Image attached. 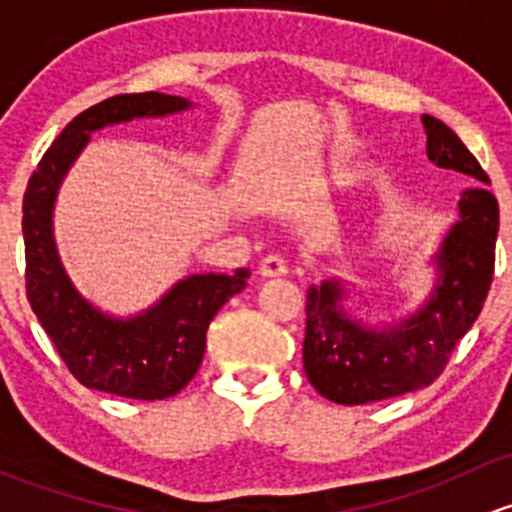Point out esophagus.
<instances>
[{"instance_id":"1","label":"esophagus","mask_w":512,"mask_h":512,"mask_svg":"<svg viewBox=\"0 0 512 512\" xmlns=\"http://www.w3.org/2000/svg\"><path fill=\"white\" fill-rule=\"evenodd\" d=\"M257 272H260V277H265V280H272V277H285L287 262L282 260L280 255H267L265 260L260 262V267H257Z\"/></svg>"}]
</instances>
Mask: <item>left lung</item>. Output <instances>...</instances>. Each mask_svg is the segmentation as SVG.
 I'll return each mask as SVG.
<instances>
[{
  "mask_svg": "<svg viewBox=\"0 0 512 512\" xmlns=\"http://www.w3.org/2000/svg\"><path fill=\"white\" fill-rule=\"evenodd\" d=\"M433 165L468 175L476 188L458 200V220L433 252V282L416 312L396 322L352 317L339 277L307 289L304 371L324 399L344 406L391 399L433 384L458 339L473 327L488 297L498 237V203L488 175L461 138L438 118L421 116Z\"/></svg>",
  "mask_w": 512,
  "mask_h": 512,
  "instance_id": "1",
  "label": "left lung"
}]
</instances>
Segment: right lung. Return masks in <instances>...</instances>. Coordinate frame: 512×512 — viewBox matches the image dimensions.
<instances>
[{
    "label": "right lung",
    "mask_w": 512,
    "mask_h": 512,
    "mask_svg": "<svg viewBox=\"0 0 512 512\" xmlns=\"http://www.w3.org/2000/svg\"><path fill=\"white\" fill-rule=\"evenodd\" d=\"M193 106L188 98L158 91L106 98L59 133L29 178L22 208L27 297L64 364L89 389L141 401L175 396L203 361L205 334L218 309L247 287V267L232 275L200 272L175 282L143 312L116 317L76 289L56 247L59 188L91 133L136 118L175 116Z\"/></svg>",
    "instance_id": "add662e5"
}]
</instances>
